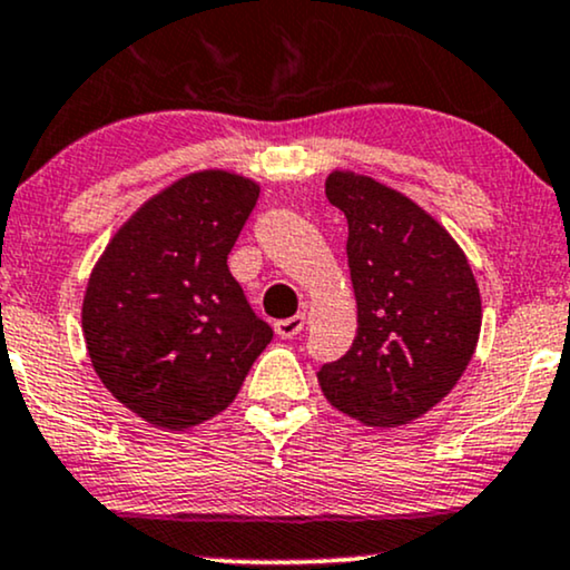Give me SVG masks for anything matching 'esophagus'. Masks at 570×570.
<instances>
[{
  "label": "esophagus",
  "mask_w": 570,
  "mask_h": 570,
  "mask_svg": "<svg viewBox=\"0 0 570 570\" xmlns=\"http://www.w3.org/2000/svg\"><path fill=\"white\" fill-rule=\"evenodd\" d=\"M273 328H276V334L281 340H292L297 337L299 332L305 328V315H292V318H281L273 324Z\"/></svg>",
  "instance_id": "obj_1"
}]
</instances>
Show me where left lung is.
I'll return each instance as SVG.
<instances>
[{"label":"left lung","instance_id":"left-lung-1","mask_svg":"<svg viewBox=\"0 0 570 570\" xmlns=\"http://www.w3.org/2000/svg\"><path fill=\"white\" fill-rule=\"evenodd\" d=\"M326 198L347 217L358 332L318 372L334 409L366 428L420 420L454 390L481 340V289L468 255L401 190L332 169Z\"/></svg>","mask_w":570,"mask_h":570}]
</instances>
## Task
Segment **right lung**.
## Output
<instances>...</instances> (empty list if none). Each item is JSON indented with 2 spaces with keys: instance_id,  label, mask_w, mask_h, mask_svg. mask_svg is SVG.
<instances>
[{
  "instance_id": "1",
  "label": "right lung",
  "mask_w": 570,
  "mask_h": 570,
  "mask_svg": "<svg viewBox=\"0 0 570 570\" xmlns=\"http://www.w3.org/2000/svg\"><path fill=\"white\" fill-rule=\"evenodd\" d=\"M259 183L198 169L142 202L89 273L81 332L116 401L161 430L225 411L273 328L246 303L228 255Z\"/></svg>"
}]
</instances>
